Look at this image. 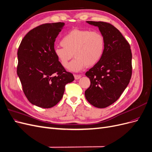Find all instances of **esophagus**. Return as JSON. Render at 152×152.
I'll use <instances>...</instances> for the list:
<instances>
[{"instance_id":"1","label":"esophagus","mask_w":152,"mask_h":152,"mask_svg":"<svg viewBox=\"0 0 152 152\" xmlns=\"http://www.w3.org/2000/svg\"><path fill=\"white\" fill-rule=\"evenodd\" d=\"M81 77H82L81 75H77V74H75V75H74V77H75V80H78V79H80Z\"/></svg>"}]
</instances>
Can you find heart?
Masks as SVG:
<instances>
[{"label":"heart","mask_w":152,"mask_h":152,"mask_svg":"<svg viewBox=\"0 0 152 152\" xmlns=\"http://www.w3.org/2000/svg\"><path fill=\"white\" fill-rule=\"evenodd\" d=\"M61 44L63 48L54 49L55 56L63 67H66L73 54L75 58L69 64L68 69L77 72L101 60L104 52L105 40L98 31L76 28L63 37Z\"/></svg>","instance_id":"heart-1"}]
</instances>
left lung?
Segmentation results:
<instances>
[{"mask_svg":"<svg viewBox=\"0 0 152 152\" xmlns=\"http://www.w3.org/2000/svg\"><path fill=\"white\" fill-rule=\"evenodd\" d=\"M98 26L105 40L103 56L86 73L91 85L85 91L88 102L103 108L120 98L132 75V53L129 44L117 28L103 21H87Z\"/></svg>","mask_w":152,"mask_h":152,"instance_id":"1","label":"left lung"}]
</instances>
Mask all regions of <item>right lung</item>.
Listing matches in <instances>:
<instances>
[{
  "label": "right lung",
  "instance_id": "add662e5",
  "mask_svg": "<svg viewBox=\"0 0 152 152\" xmlns=\"http://www.w3.org/2000/svg\"><path fill=\"white\" fill-rule=\"evenodd\" d=\"M65 23H45L31 30L18 50L17 74L32 104L49 108L59 103L66 84L74 80L54 54V42Z\"/></svg>",
  "mask_w": 152,
  "mask_h": 152
}]
</instances>
